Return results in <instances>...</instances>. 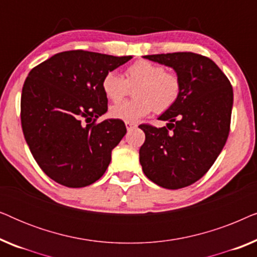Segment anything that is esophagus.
Listing matches in <instances>:
<instances>
[{
  "label": "esophagus",
  "mask_w": 257,
  "mask_h": 257,
  "mask_svg": "<svg viewBox=\"0 0 257 257\" xmlns=\"http://www.w3.org/2000/svg\"><path fill=\"white\" fill-rule=\"evenodd\" d=\"M125 126H126V128H127L130 131V130L137 127V124H136V122H125Z\"/></svg>",
  "instance_id": "34e87169"
}]
</instances>
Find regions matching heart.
Instances as JSON below:
<instances>
[{"instance_id":"heart-1","label":"heart","mask_w":257,"mask_h":257,"mask_svg":"<svg viewBox=\"0 0 257 257\" xmlns=\"http://www.w3.org/2000/svg\"><path fill=\"white\" fill-rule=\"evenodd\" d=\"M136 99L122 101L110 108L111 117L133 122L153 110L164 112L179 98L181 83L175 73L167 72L163 65L150 61H137L125 70V78L115 71L105 73L101 89L107 99L120 101L134 87Z\"/></svg>"}]
</instances>
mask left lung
<instances>
[{"mask_svg": "<svg viewBox=\"0 0 257 257\" xmlns=\"http://www.w3.org/2000/svg\"><path fill=\"white\" fill-rule=\"evenodd\" d=\"M143 57L173 69L181 90L177 101L158 118L167 121L166 126H139L145 133L140 165L160 187H187L207 173L227 142L233 89L219 66L205 56L174 52Z\"/></svg>", "mask_w": 257, "mask_h": 257, "instance_id": "obj_1", "label": "left lung"}]
</instances>
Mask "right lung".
Masks as SVG:
<instances>
[{"label":"right lung","mask_w":257,"mask_h":257,"mask_svg":"<svg viewBox=\"0 0 257 257\" xmlns=\"http://www.w3.org/2000/svg\"><path fill=\"white\" fill-rule=\"evenodd\" d=\"M131 58L65 51L29 72L21 97L23 135L38 166L54 181L79 188L105 173L126 126L119 119L94 124L107 111L101 80Z\"/></svg>","instance_id":"1"}]
</instances>
